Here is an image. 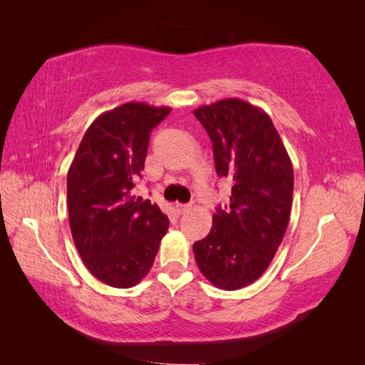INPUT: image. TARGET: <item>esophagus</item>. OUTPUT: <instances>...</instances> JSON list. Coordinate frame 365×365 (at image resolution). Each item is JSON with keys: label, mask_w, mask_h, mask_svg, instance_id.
<instances>
[{"label": "esophagus", "mask_w": 365, "mask_h": 365, "mask_svg": "<svg viewBox=\"0 0 365 365\" xmlns=\"http://www.w3.org/2000/svg\"><path fill=\"white\" fill-rule=\"evenodd\" d=\"M191 207H192V202H188V204H177V210H178V213H185L187 210H190Z\"/></svg>", "instance_id": "34e87169"}]
</instances>
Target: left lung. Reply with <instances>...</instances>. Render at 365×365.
I'll return each mask as SVG.
<instances>
[{
  "mask_svg": "<svg viewBox=\"0 0 365 365\" xmlns=\"http://www.w3.org/2000/svg\"><path fill=\"white\" fill-rule=\"evenodd\" d=\"M213 143L216 174L232 182L229 208L218 207L208 235L192 245L197 267L222 290L265 273L290 220L293 166L269 115L240 98L192 111Z\"/></svg>",
  "mask_w": 365,
  "mask_h": 365,
  "instance_id": "left-lung-1",
  "label": "left lung"
}]
</instances>
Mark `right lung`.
I'll use <instances>...</instances> for the list:
<instances>
[{
  "label": "right lung",
  "mask_w": 365,
  "mask_h": 365,
  "mask_svg": "<svg viewBox=\"0 0 365 365\" xmlns=\"http://www.w3.org/2000/svg\"><path fill=\"white\" fill-rule=\"evenodd\" d=\"M168 106L130 102L100 114L84 133L67 174L68 221L84 265L118 289L149 273L168 216L133 195L143 174L150 131Z\"/></svg>",
  "instance_id": "add662e5"
}]
</instances>
